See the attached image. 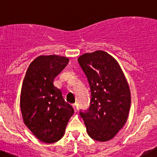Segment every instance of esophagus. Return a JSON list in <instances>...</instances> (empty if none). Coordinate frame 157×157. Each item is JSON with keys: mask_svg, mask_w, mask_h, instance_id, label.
I'll return each mask as SVG.
<instances>
[{"mask_svg": "<svg viewBox=\"0 0 157 157\" xmlns=\"http://www.w3.org/2000/svg\"><path fill=\"white\" fill-rule=\"evenodd\" d=\"M72 106H73V108H74V111H75V112H77V111H78V109H79L78 104H77V103H74V104H73Z\"/></svg>", "mask_w": 157, "mask_h": 157, "instance_id": "esophagus-1", "label": "esophagus"}]
</instances>
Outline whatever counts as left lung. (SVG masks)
<instances>
[{
	"instance_id": "obj_1",
	"label": "left lung",
	"mask_w": 157,
	"mask_h": 157,
	"mask_svg": "<svg viewBox=\"0 0 157 157\" xmlns=\"http://www.w3.org/2000/svg\"><path fill=\"white\" fill-rule=\"evenodd\" d=\"M77 61L91 92L90 106L80 110V115L92 139L107 141L127 121L131 106L127 80L115 58L103 51L82 55Z\"/></svg>"
}]
</instances>
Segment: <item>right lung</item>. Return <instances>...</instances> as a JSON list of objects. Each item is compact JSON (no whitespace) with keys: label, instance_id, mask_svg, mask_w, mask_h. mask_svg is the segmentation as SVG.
<instances>
[{"label":"right lung","instance_id":"obj_1","mask_svg":"<svg viewBox=\"0 0 157 157\" xmlns=\"http://www.w3.org/2000/svg\"><path fill=\"white\" fill-rule=\"evenodd\" d=\"M69 59L58 55H41L29 64L23 79L20 109L23 121L41 141L55 143L64 136L74 110L64 101L54 79Z\"/></svg>","mask_w":157,"mask_h":157}]
</instances>
